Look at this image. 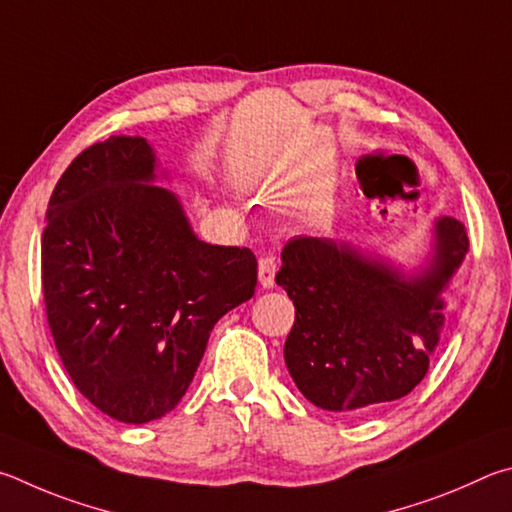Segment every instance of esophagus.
I'll use <instances>...</instances> for the list:
<instances>
[{
	"label": "esophagus",
	"mask_w": 512,
	"mask_h": 512,
	"mask_svg": "<svg viewBox=\"0 0 512 512\" xmlns=\"http://www.w3.org/2000/svg\"><path fill=\"white\" fill-rule=\"evenodd\" d=\"M274 276H276V261L272 256H265L258 261V283L261 288L272 290L274 288Z\"/></svg>",
	"instance_id": "34e87169"
}]
</instances>
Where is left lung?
Returning <instances> with one entry per match:
<instances>
[{"instance_id": "obj_1", "label": "left lung", "mask_w": 512, "mask_h": 512, "mask_svg": "<svg viewBox=\"0 0 512 512\" xmlns=\"http://www.w3.org/2000/svg\"><path fill=\"white\" fill-rule=\"evenodd\" d=\"M463 222L441 215L416 265L348 240L299 236L276 283L297 319L283 357L312 405L364 416L425 378L445 328V292L468 254Z\"/></svg>"}]
</instances>
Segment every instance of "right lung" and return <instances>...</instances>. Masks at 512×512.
I'll return each instance as SVG.
<instances>
[{"mask_svg":"<svg viewBox=\"0 0 512 512\" xmlns=\"http://www.w3.org/2000/svg\"><path fill=\"white\" fill-rule=\"evenodd\" d=\"M146 139L116 134L60 177L42 236V290L76 389L119 423L177 407L213 326L254 297L256 256L197 238Z\"/></svg>","mask_w":512,"mask_h":512,"instance_id":"right-lung-1","label":"right lung"}]
</instances>
